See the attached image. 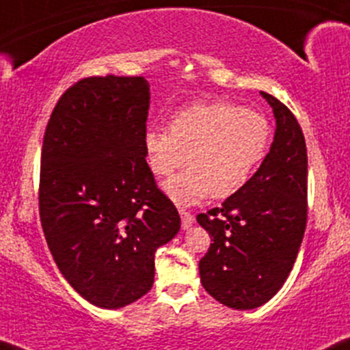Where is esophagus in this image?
Returning a JSON list of instances; mask_svg holds the SVG:
<instances>
[{"mask_svg": "<svg viewBox=\"0 0 350 350\" xmlns=\"http://www.w3.org/2000/svg\"><path fill=\"white\" fill-rule=\"evenodd\" d=\"M179 214H181V222H183V229H189L191 226L194 224V216L189 213V211H184L181 209L179 211Z\"/></svg>", "mask_w": 350, "mask_h": 350, "instance_id": "obj_1", "label": "esophagus"}]
</instances>
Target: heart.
Masks as SVG:
<instances>
[{"label": "heart", "instance_id": "obj_1", "mask_svg": "<svg viewBox=\"0 0 350 350\" xmlns=\"http://www.w3.org/2000/svg\"><path fill=\"white\" fill-rule=\"evenodd\" d=\"M271 124L264 114L228 101L196 103L176 111L169 129H149L144 151L157 178H169L187 161L186 172L164 191L178 206L213 196L228 199L244 189L266 159Z\"/></svg>", "mask_w": 350, "mask_h": 350}]
</instances>
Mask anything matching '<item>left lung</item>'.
I'll use <instances>...</instances> for the list:
<instances>
[{
	"label": "left lung",
	"instance_id": "obj_1",
	"mask_svg": "<svg viewBox=\"0 0 350 350\" xmlns=\"http://www.w3.org/2000/svg\"><path fill=\"white\" fill-rule=\"evenodd\" d=\"M275 118L274 141L251 183L198 214L209 232L199 260L202 287L221 304L247 310L278 294L293 266L307 222V149L297 119L260 91Z\"/></svg>",
	"mask_w": 350,
	"mask_h": 350
}]
</instances>
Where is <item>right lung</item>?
<instances>
[{"instance_id":"1","label":"right lung","mask_w":350,"mask_h":350,"mask_svg":"<svg viewBox=\"0 0 350 350\" xmlns=\"http://www.w3.org/2000/svg\"><path fill=\"white\" fill-rule=\"evenodd\" d=\"M149 83L93 76L64 91L46 126L40 217L57 269L91 304L119 309L154 282V254L181 228L146 163Z\"/></svg>"}]
</instances>
